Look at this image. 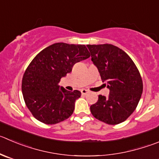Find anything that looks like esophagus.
I'll return each instance as SVG.
<instances>
[{"instance_id": "obj_1", "label": "esophagus", "mask_w": 159, "mask_h": 159, "mask_svg": "<svg viewBox=\"0 0 159 159\" xmlns=\"http://www.w3.org/2000/svg\"><path fill=\"white\" fill-rule=\"evenodd\" d=\"M81 93H82V94L86 95L87 93H89V90H86V89H83V90H81Z\"/></svg>"}]
</instances>
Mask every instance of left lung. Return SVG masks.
I'll list each match as a JSON object with an SVG mask.
<instances>
[{
	"instance_id": "8db88e82",
	"label": "left lung",
	"mask_w": 159,
	"mask_h": 159,
	"mask_svg": "<svg viewBox=\"0 0 159 159\" xmlns=\"http://www.w3.org/2000/svg\"><path fill=\"white\" fill-rule=\"evenodd\" d=\"M91 61L110 90L108 98L99 95L90 106L93 117L109 125H116L129 117L139 103L143 81L138 69L125 51L112 44L87 45Z\"/></svg>"
}]
</instances>
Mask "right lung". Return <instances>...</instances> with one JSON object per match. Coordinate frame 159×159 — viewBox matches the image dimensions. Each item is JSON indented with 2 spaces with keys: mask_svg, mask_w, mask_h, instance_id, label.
<instances>
[{
  "mask_svg": "<svg viewBox=\"0 0 159 159\" xmlns=\"http://www.w3.org/2000/svg\"><path fill=\"white\" fill-rule=\"evenodd\" d=\"M90 56L85 45L66 43L50 45L37 54L22 80L24 101L34 118L52 125L72 116L80 91H68L58 84L75 63Z\"/></svg>",
  "mask_w": 159,
  "mask_h": 159,
  "instance_id": "obj_1",
  "label": "right lung"
}]
</instances>
